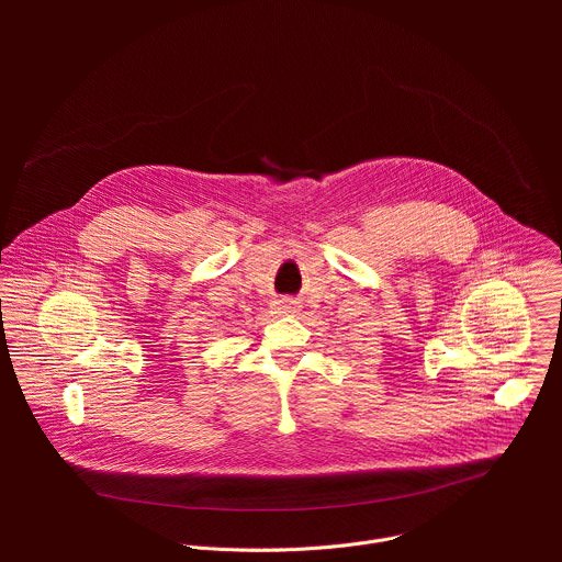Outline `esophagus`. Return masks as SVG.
Returning <instances> with one entry per match:
<instances>
[{
  "label": "esophagus",
  "mask_w": 562,
  "mask_h": 562,
  "mask_svg": "<svg viewBox=\"0 0 562 562\" xmlns=\"http://www.w3.org/2000/svg\"><path fill=\"white\" fill-rule=\"evenodd\" d=\"M276 308H278V313H295V300L282 297L276 302Z\"/></svg>",
  "instance_id": "1"
}]
</instances>
